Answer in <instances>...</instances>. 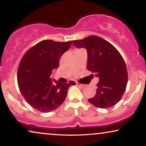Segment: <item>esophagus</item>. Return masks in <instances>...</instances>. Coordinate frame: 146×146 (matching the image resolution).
<instances>
[{
    "label": "esophagus",
    "instance_id": "esophagus-1",
    "mask_svg": "<svg viewBox=\"0 0 146 146\" xmlns=\"http://www.w3.org/2000/svg\"><path fill=\"white\" fill-rule=\"evenodd\" d=\"M76 86H80V87H81V88L85 87V85L84 84H80L78 82H76Z\"/></svg>",
    "mask_w": 146,
    "mask_h": 146
}]
</instances>
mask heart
<instances>
[{"mask_svg": "<svg viewBox=\"0 0 146 146\" xmlns=\"http://www.w3.org/2000/svg\"><path fill=\"white\" fill-rule=\"evenodd\" d=\"M80 50V49H77V50Z\"/></svg>", "mask_w": 146, "mask_h": 146, "instance_id": "obj_1", "label": "heart"}]
</instances>
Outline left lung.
Masks as SVG:
<instances>
[{"mask_svg": "<svg viewBox=\"0 0 146 146\" xmlns=\"http://www.w3.org/2000/svg\"><path fill=\"white\" fill-rule=\"evenodd\" d=\"M76 48L87 50V69L99 78L95 96L88 102L108 108L120 100L126 88L127 72L124 60L113 46L97 36L73 40Z\"/></svg>", "mask_w": 146, "mask_h": 146, "instance_id": "1", "label": "left lung"}]
</instances>
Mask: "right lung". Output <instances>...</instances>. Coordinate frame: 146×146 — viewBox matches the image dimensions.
Segmentation results:
<instances>
[{"label":"right lung","mask_w":146,"mask_h":146,"mask_svg":"<svg viewBox=\"0 0 146 146\" xmlns=\"http://www.w3.org/2000/svg\"><path fill=\"white\" fill-rule=\"evenodd\" d=\"M71 44L72 41L44 40L24 55L18 69V85L25 100L33 108L41 112L55 110L64 102L68 88L76 84L73 81L62 84L50 78Z\"/></svg>","instance_id":"1"}]
</instances>
